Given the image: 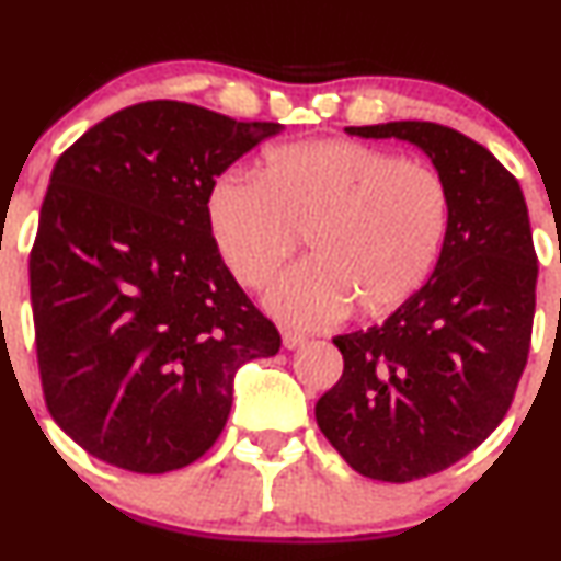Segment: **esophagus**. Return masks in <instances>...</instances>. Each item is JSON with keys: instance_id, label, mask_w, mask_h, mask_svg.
I'll list each match as a JSON object with an SVG mask.
<instances>
[{"instance_id": "34e87169", "label": "esophagus", "mask_w": 561, "mask_h": 561, "mask_svg": "<svg viewBox=\"0 0 561 561\" xmlns=\"http://www.w3.org/2000/svg\"><path fill=\"white\" fill-rule=\"evenodd\" d=\"M306 342H308V336L300 332H293V329H285V332H282V345H285L287 350H298L306 345Z\"/></svg>"}]
</instances>
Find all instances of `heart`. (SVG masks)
I'll return each mask as SVG.
<instances>
[{
    "label": "heart",
    "instance_id": "1",
    "mask_svg": "<svg viewBox=\"0 0 561 561\" xmlns=\"http://www.w3.org/2000/svg\"><path fill=\"white\" fill-rule=\"evenodd\" d=\"M208 229L240 285L261 289L308 238L313 259L266 293L268 313L327 327L350 308L376 319L408 302L436 266L449 193L434 170L353 140L272 148L261 180L227 174L208 193Z\"/></svg>",
    "mask_w": 561,
    "mask_h": 561
}]
</instances>
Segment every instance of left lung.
Here are the masks:
<instances>
[{
    "instance_id": "8db88e82",
    "label": "left lung",
    "mask_w": 561,
    "mask_h": 561,
    "mask_svg": "<svg viewBox=\"0 0 561 561\" xmlns=\"http://www.w3.org/2000/svg\"><path fill=\"white\" fill-rule=\"evenodd\" d=\"M345 130L417 146L449 193L434 274L379 327L334 336L345 370L316 402L350 468L408 483L462 460L507 415L528 363L538 261L519 182L489 148L421 119Z\"/></svg>"
}]
</instances>
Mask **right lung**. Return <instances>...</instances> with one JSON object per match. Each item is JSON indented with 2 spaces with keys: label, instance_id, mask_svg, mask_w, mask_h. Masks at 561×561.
<instances>
[{
  "label": "right lung",
  "instance_id": "obj_1",
  "mask_svg": "<svg viewBox=\"0 0 561 561\" xmlns=\"http://www.w3.org/2000/svg\"><path fill=\"white\" fill-rule=\"evenodd\" d=\"M282 130L144 101L54 164L31 251L36 353L51 417L88 455L133 473L185 468L225 428L234 374L279 353L206 204L229 164Z\"/></svg>",
  "mask_w": 561,
  "mask_h": 561
}]
</instances>
